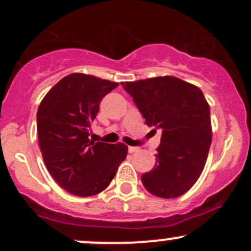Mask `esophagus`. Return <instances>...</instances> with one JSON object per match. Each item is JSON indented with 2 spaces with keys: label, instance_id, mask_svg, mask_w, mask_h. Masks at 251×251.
Segmentation results:
<instances>
[{
  "label": "esophagus",
  "instance_id": "1",
  "mask_svg": "<svg viewBox=\"0 0 251 251\" xmlns=\"http://www.w3.org/2000/svg\"><path fill=\"white\" fill-rule=\"evenodd\" d=\"M138 151L137 147H128V153H136Z\"/></svg>",
  "mask_w": 251,
  "mask_h": 251
}]
</instances>
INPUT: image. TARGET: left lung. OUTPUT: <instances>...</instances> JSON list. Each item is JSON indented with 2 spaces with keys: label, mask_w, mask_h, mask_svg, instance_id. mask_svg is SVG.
I'll return each instance as SVG.
<instances>
[{
  "label": "left lung",
  "mask_w": 251,
  "mask_h": 251,
  "mask_svg": "<svg viewBox=\"0 0 251 251\" xmlns=\"http://www.w3.org/2000/svg\"><path fill=\"white\" fill-rule=\"evenodd\" d=\"M148 126L163 131L155 166L142 175L159 198H177L199 178L211 144L210 108L201 88L175 76L121 82Z\"/></svg>",
  "instance_id": "1"
}]
</instances>
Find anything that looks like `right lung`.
Instances as JSON below:
<instances>
[{
  "mask_svg": "<svg viewBox=\"0 0 251 251\" xmlns=\"http://www.w3.org/2000/svg\"><path fill=\"white\" fill-rule=\"evenodd\" d=\"M118 82L74 73L47 92L37 109V136L47 170L77 197L104 191L127 155L124 143L90 140L100 100Z\"/></svg>",
  "mask_w": 251,
  "mask_h": 251,
  "instance_id": "add662e5",
  "label": "right lung"
}]
</instances>
